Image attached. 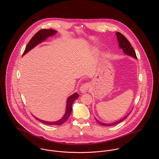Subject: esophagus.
I'll return each instance as SVG.
<instances>
[{
  "label": "esophagus",
  "mask_w": 159,
  "mask_h": 159,
  "mask_svg": "<svg viewBox=\"0 0 159 159\" xmlns=\"http://www.w3.org/2000/svg\"><path fill=\"white\" fill-rule=\"evenodd\" d=\"M89 88H90L89 83H85L80 87V91L81 93H85V92H87L88 91H89Z\"/></svg>",
  "instance_id": "34e87169"
}]
</instances>
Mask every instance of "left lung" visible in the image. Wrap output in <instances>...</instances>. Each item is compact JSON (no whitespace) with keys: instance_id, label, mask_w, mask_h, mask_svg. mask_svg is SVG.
Wrapping results in <instances>:
<instances>
[{"instance_id":"8db88e82","label":"left lung","mask_w":159,"mask_h":159,"mask_svg":"<svg viewBox=\"0 0 159 159\" xmlns=\"http://www.w3.org/2000/svg\"><path fill=\"white\" fill-rule=\"evenodd\" d=\"M116 35L117 37V41H118V43H119V47L120 48H121L124 52L128 55V56H130L132 57H133L135 59H137L136 56V53L133 48V47L131 45V44L130 43V42H129V40L125 38V37L122 35V34L119 33V32H116ZM130 113L127 114L125 117H124L123 118L116 121V122H114L112 123H103V122H102L100 121H99L98 119H97L95 118V120H97V122L101 125H103V126H113L114 125H116V124H119L120 122H121L122 121H123L124 119H125L129 114Z\"/></svg>"}]
</instances>
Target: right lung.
Returning a JSON list of instances; mask_svg holds the SVG:
<instances>
[{
  "label": "right lung",
  "instance_id": "1",
  "mask_svg": "<svg viewBox=\"0 0 159 159\" xmlns=\"http://www.w3.org/2000/svg\"><path fill=\"white\" fill-rule=\"evenodd\" d=\"M57 33V31L53 29H42L39 30L38 32H37L34 37L30 39L28 44L26 46L25 49L24 50V52L23 53V56L25 55L27 52H28L29 51H30L32 49H33L35 46L40 44L42 42L46 40V39L51 36L54 35ZM79 97V95L78 93L75 92L70 97H68L67 100V104H66V113L63 116V117L60 119L58 120L53 121V122H48L43 120L42 119H40L37 118V117H34L36 119L39 120L40 122L45 124L47 125H60L64 123L66 120L68 119L72 111V104L73 102L77 99Z\"/></svg>",
  "mask_w": 159,
  "mask_h": 159
}]
</instances>
